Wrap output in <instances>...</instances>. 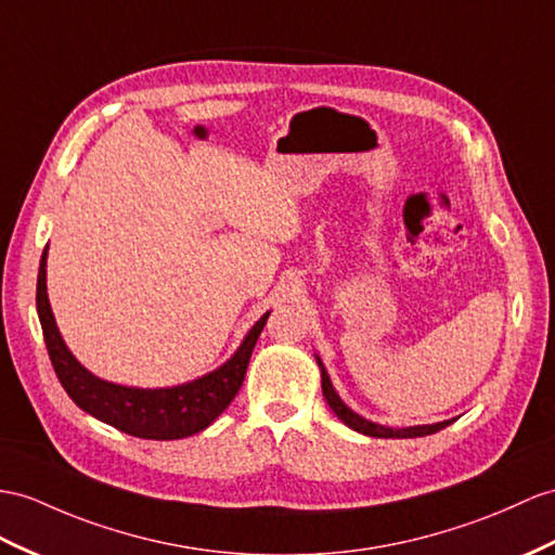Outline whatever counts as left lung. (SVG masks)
Masks as SVG:
<instances>
[{
    "instance_id": "8db88e82",
    "label": "left lung",
    "mask_w": 555,
    "mask_h": 555,
    "mask_svg": "<svg viewBox=\"0 0 555 555\" xmlns=\"http://www.w3.org/2000/svg\"><path fill=\"white\" fill-rule=\"evenodd\" d=\"M318 364H320V372H322V393H324V400H327L332 412L339 416L348 428L358 430V434L372 436V438H422V436L438 434V430H442L444 426H450L454 422V418H450V422H440V424H430V426H410V428H386V426H379V424H374V422H367V418H362L360 414H356L353 410L346 408V404L341 402V398L336 396V390H334L330 376H327V370H324V364L320 362V358H318Z\"/></svg>"
}]
</instances>
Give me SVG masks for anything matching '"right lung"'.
Masks as SVG:
<instances>
[{
  "label": "right lung",
  "mask_w": 555,
  "mask_h": 555,
  "mask_svg": "<svg viewBox=\"0 0 555 555\" xmlns=\"http://www.w3.org/2000/svg\"><path fill=\"white\" fill-rule=\"evenodd\" d=\"M37 313L53 370L77 408L117 430L145 440H179L205 430L237 396L256 339L270 315L266 313L254 324L237 353L223 367L202 379L173 388H129L103 382L87 372L63 344L47 296V249L37 275Z\"/></svg>",
  "instance_id": "obj_1"
}]
</instances>
